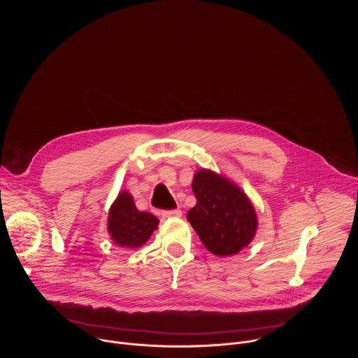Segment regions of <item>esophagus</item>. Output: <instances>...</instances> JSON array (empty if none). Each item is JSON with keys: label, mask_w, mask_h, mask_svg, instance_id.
I'll return each instance as SVG.
<instances>
[{"label": "esophagus", "mask_w": 358, "mask_h": 358, "mask_svg": "<svg viewBox=\"0 0 358 358\" xmlns=\"http://www.w3.org/2000/svg\"><path fill=\"white\" fill-rule=\"evenodd\" d=\"M161 215L164 217H180L182 216V210L180 209H169V210H162Z\"/></svg>", "instance_id": "34e87169"}]
</instances>
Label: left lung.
<instances>
[{
  "label": "left lung",
  "instance_id": "8db88e82",
  "mask_svg": "<svg viewBox=\"0 0 358 358\" xmlns=\"http://www.w3.org/2000/svg\"><path fill=\"white\" fill-rule=\"evenodd\" d=\"M197 204L187 220L205 248L216 256L236 255L254 238L255 209L248 197L227 179L201 169L193 180Z\"/></svg>",
  "mask_w": 358,
  "mask_h": 358
}]
</instances>
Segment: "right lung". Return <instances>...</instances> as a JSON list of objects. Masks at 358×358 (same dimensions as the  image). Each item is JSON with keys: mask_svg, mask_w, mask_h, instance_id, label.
<instances>
[{"mask_svg": "<svg viewBox=\"0 0 358 358\" xmlns=\"http://www.w3.org/2000/svg\"><path fill=\"white\" fill-rule=\"evenodd\" d=\"M158 219L136 209L131 194L121 193L108 213V233L114 243L125 248H138L143 245L154 230Z\"/></svg>", "mask_w": 358, "mask_h": 358, "instance_id": "1", "label": "right lung"}]
</instances>
